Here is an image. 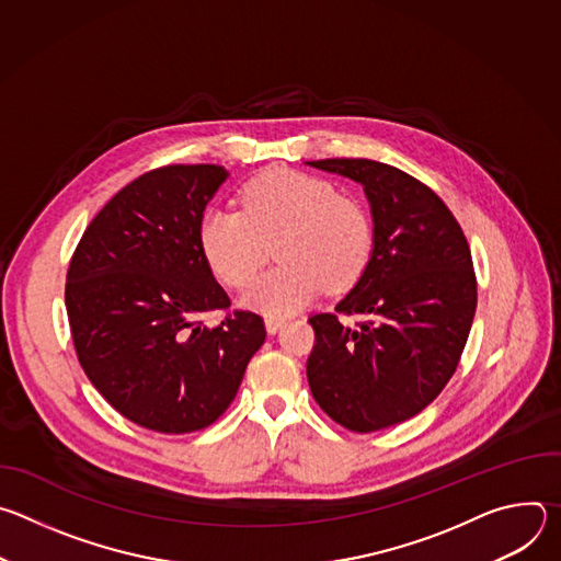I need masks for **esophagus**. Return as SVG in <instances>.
I'll list each match as a JSON object with an SVG mask.
<instances>
[{
  "label": "esophagus",
  "instance_id": "1",
  "mask_svg": "<svg viewBox=\"0 0 561 561\" xmlns=\"http://www.w3.org/2000/svg\"><path fill=\"white\" fill-rule=\"evenodd\" d=\"M264 324H266V331H268L271 335H275V333L284 327V317H273V314H268V317L264 319Z\"/></svg>",
  "mask_w": 561,
  "mask_h": 561
}]
</instances>
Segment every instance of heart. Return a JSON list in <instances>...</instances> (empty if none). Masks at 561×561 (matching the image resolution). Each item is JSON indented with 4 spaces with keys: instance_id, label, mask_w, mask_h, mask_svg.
<instances>
[{
    "instance_id": "1",
    "label": "heart",
    "mask_w": 561,
    "mask_h": 561,
    "mask_svg": "<svg viewBox=\"0 0 561 561\" xmlns=\"http://www.w3.org/2000/svg\"><path fill=\"white\" fill-rule=\"evenodd\" d=\"M277 242L279 266L255 277L244 306L282 317L310 304L329 286L344 290L373 255L366 208L327 182L299 171H268L242 191V213L213 206L199 221V247L213 273L244 286Z\"/></svg>"
}]
</instances>
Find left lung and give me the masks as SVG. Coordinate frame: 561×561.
Segmentation results:
<instances>
[{"mask_svg": "<svg viewBox=\"0 0 561 561\" xmlns=\"http://www.w3.org/2000/svg\"><path fill=\"white\" fill-rule=\"evenodd\" d=\"M306 164L364 188L375 237L364 275L335 306L370 322L348 329L333 312L308 319L310 392L348 431L402 424L442 392L466 346L477 306L468 242L446 204L399 169L373 159Z\"/></svg>", "mask_w": 561, "mask_h": 561, "instance_id": "8db88e82", "label": "left lung"}]
</instances>
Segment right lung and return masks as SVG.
<instances>
[{"mask_svg": "<svg viewBox=\"0 0 561 561\" xmlns=\"http://www.w3.org/2000/svg\"><path fill=\"white\" fill-rule=\"evenodd\" d=\"M228 180L215 164L164 167L124 186L79 239L66 310L84 373L126 420L182 435L210 426L266 340L262 317L228 308L199 247L206 204Z\"/></svg>", "mask_w": 561, "mask_h": 561, "instance_id": "1", "label": "right lung"}]
</instances>
